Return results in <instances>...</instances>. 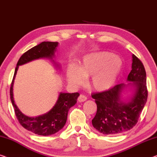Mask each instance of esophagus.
Masks as SVG:
<instances>
[{
    "mask_svg": "<svg viewBox=\"0 0 157 157\" xmlns=\"http://www.w3.org/2000/svg\"><path fill=\"white\" fill-rule=\"evenodd\" d=\"M87 98H86V96L83 95V94H80V95L79 96V98L78 99V100L79 102H83V101H85L87 100Z\"/></svg>",
    "mask_w": 157,
    "mask_h": 157,
    "instance_id": "esophagus-1",
    "label": "esophagus"
}]
</instances>
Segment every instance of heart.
Wrapping results in <instances>:
<instances>
[{
    "label": "heart",
    "mask_w": 157,
    "mask_h": 157,
    "mask_svg": "<svg viewBox=\"0 0 157 157\" xmlns=\"http://www.w3.org/2000/svg\"><path fill=\"white\" fill-rule=\"evenodd\" d=\"M122 65V59L110 52H94L84 57L78 67L69 66L67 78L70 83L79 86L84 83V78L91 76L90 88L97 92H105L116 82Z\"/></svg>",
    "instance_id": "obj_1"
}]
</instances>
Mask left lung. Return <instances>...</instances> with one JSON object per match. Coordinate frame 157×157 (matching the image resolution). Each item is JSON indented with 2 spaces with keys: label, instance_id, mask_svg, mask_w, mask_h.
Listing matches in <instances>:
<instances>
[{
  "label": "left lung",
  "instance_id": "left-lung-1",
  "mask_svg": "<svg viewBox=\"0 0 157 157\" xmlns=\"http://www.w3.org/2000/svg\"><path fill=\"white\" fill-rule=\"evenodd\" d=\"M127 81L131 82L117 85L107 91L92 94L98 107L92 123L100 133L116 135L130 130L137 123L148 92L144 67L134 55ZM129 91L131 94L127 98L124 94Z\"/></svg>",
  "mask_w": 157,
  "mask_h": 157
}]
</instances>
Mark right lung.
Returning <instances> with one entry per match:
<instances>
[{
    "label": "right lung",
    "mask_w": 157,
    "mask_h": 157,
    "mask_svg": "<svg viewBox=\"0 0 157 157\" xmlns=\"http://www.w3.org/2000/svg\"><path fill=\"white\" fill-rule=\"evenodd\" d=\"M57 46V42H43L25 52L20 57L17 62L10 86V100L19 123L28 131L38 135H52L63 129L67 121L68 111L70 108L73 107L77 103V100L79 94L78 92H59L56 103L49 112L37 117H28L22 113L15 103L13 92L14 79L20 65H23L35 59L40 58L50 59L54 63L55 67L56 68L60 67V65L57 64L53 59Z\"/></svg>",
    "instance_id": "1"
}]
</instances>
